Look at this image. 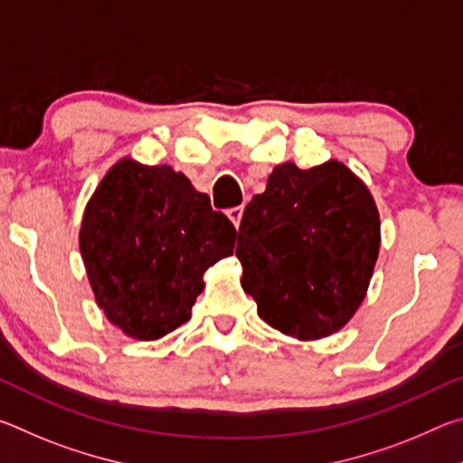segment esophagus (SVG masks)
I'll return each instance as SVG.
<instances>
[{"label": "esophagus", "instance_id": "obj_1", "mask_svg": "<svg viewBox=\"0 0 463 463\" xmlns=\"http://www.w3.org/2000/svg\"><path fill=\"white\" fill-rule=\"evenodd\" d=\"M242 210H245V206H234V208H231V210H229V213H226V214H229L231 221H232V224L237 226V229H239V224H241Z\"/></svg>", "mask_w": 463, "mask_h": 463}]
</instances>
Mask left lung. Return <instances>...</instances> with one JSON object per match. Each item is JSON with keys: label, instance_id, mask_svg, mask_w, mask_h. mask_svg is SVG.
Wrapping results in <instances>:
<instances>
[{"label": "left lung", "instance_id": "8db88e82", "mask_svg": "<svg viewBox=\"0 0 463 463\" xmlns=\"http://www.w3.org/2000/svg\"><path fill=\"white\" fill-rule=\"evenodd\" d=\"M380 250L372 194L339 161L281 163L247 203L237 257L265 323L308 341L339 331L365 298Z\"/></svg>", "mask_w": 463, "mask_h": 463}]
</instances>
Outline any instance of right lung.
<instances>
[{
	"instance_id": "obj_1",
	"label": "right lung",
	"mask_w": 463,
	"mask_h": 463,
	"mask_svg": "<svg viewBox=\"0 0 463 463\" xmlns=\"http://www.w3.org/2000/svg\"><path fill=\"white\" fill-rule=\"evenodd\" d=\"M234 234L184 174L122 159L85 208L80 245L106 317L155 341L190 318L203 271L232 255Z\"/></svg>"
}]
</instances>
